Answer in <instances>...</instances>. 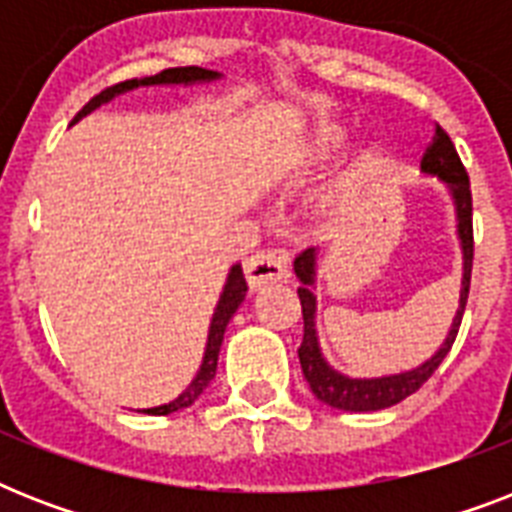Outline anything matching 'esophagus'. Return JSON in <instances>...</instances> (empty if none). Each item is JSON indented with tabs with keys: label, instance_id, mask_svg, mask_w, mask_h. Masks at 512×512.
Here are the masks:
<instances>
[{
	"label": "esophagus",
	"instance_id": "34e87169",
	"mask_svg": "<svg viewBox=\"0 0 512 512\" xmlns=\"http://www.w3.org/2000/svg\"><path fill=\"white\" fill-rule=\"evenodd\" d=\"M244 276L252 292H260L273 284H284L289 279L287 255L281 252H257L244 263Z\"/></svg>",
	"mask_w": 512,
	"mask_h": 512
}]
</instances>
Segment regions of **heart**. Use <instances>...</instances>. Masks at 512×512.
I'll return each mask as SVG.
<instances>
[{"label":"heart","instance_id":"obj_1","mask_svg":"<svg viewBox=\"0 0 512 512\" xmlns=\"http://www.w3.org/2000/svg\"><path fill=\"white\" fill-rule=\"evenodd\" d=\"M342 140V130H337L335 124H321L313 130V135L305 140L303 151H300V159L303 162H321V159H327L337 146H340Z\"/></svg>","mask_w":512,"mask_h":512}]
</instances>
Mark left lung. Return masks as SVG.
Instances as JSON below:
<instances>
[{
  "label": "left lung",
  "mask_w": 512,
  "mask_h": 512,
  "mask_svg": "<svg viewBox=\"0 0 512 512\" xmlns=\"http://www.w3.org/2000/svg\"><path fill=\"white\" fill-rule=\"evenodd\" d=\"M420 167L422 175L436 177V180L449 185V196L454 201V217H457V239H460L462 249L460 308L454 313L446 340L441 342V348L428 361H422L420 366H414L409 372L382 374V377H348V374L337 372L335 366H329V361L321 353L319 332H316V295H313V289H316L319 249H305L303 255L295 260V273L300 279L297 297H300V305H303V342L297 348L300 366H303V374L308 385H311L313 396L324 401V404L335 406V409H342V412H377V409H388V406L404 401L406 396H412L414 390H420L422 382H428L430 374L436 372L438 364L452 350L454 337L460 332L462 313H465V303H468L470 271H473V199H470L468 172L462 167L457 148L438 124L428 151L422 156Z\"/></svg>",
  "instance_id": "1"
}]
</instances>
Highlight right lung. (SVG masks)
<instances>
[{"instance_id":"add662e5","label":"right lung","mask_w":512,"mask_h":512,"mask_svg":"<svg viewBox=\"0 0 512 512\" xmlns=\"http://www.w3.org/2000/svg\"><path fill=\"white\" fill-rule=\"evenodd\" d=\"M223 74H217V71H209V68H199V66H185V68H167L162 74L154 76H143V79H127V82H119L114 87H108L100 95L87 103V106L74 116L76 124L82 116L92 114L95 108H100L103 103H111L116 95H124V92L138 90V87H154V84H204V82H215ZM244 297H247V281H244V273H241V265H231V271H228V279H225V287L220 292V300H217V308L212 313V321H209V335H207V348H204V358H201V366L196 377L191 380V385L180 393L177 398H172L170 404L162 406H151V409H140L143 414H172L180 412L185 406H191L196 398L204 393L212 377L217 372V353H220V345H223V335L225 327H228V321L233 319V313L239 311V305L244 303Z\"/></svg>"}]
</instances>
